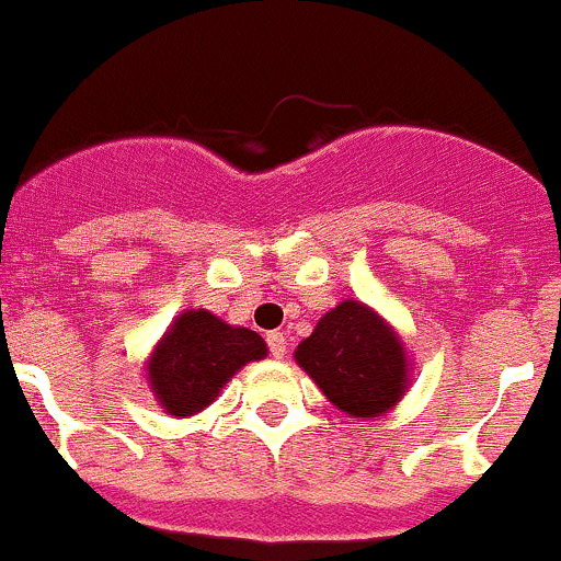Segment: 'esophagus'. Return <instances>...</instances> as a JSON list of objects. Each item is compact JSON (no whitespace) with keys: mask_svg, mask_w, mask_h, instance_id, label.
<instances>
[{"mask_svg":"<svg viewBox=\"0 0 561 561\" xmlns=\"http://www.w3.org/2000/svg\"><path fill=\"white\" fill-rule=\"evenodd\" d=\"M267 344H270V352H273V357H280L286 355V350H288V339H286V333L283 331H270L267 333Z\"/></svg>","mask_w":561,"mask_h":561,"instance_id":"esophagus-1","label":"esophagus"}]
</instances>
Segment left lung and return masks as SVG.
Returning <instances> with one entry per match:
<instances>
[{
  "label": "left lung",
  "mask_w": 561,
  "mask_h": 561,
  "mask_svg": "<svg viewBox=\"0 0 561 561\" xmlns=\"http://www.w3.org/2000/svg\"><path fill=\"white\" fill-rule=\"evenodd\" d=\"M294 360L352 419H379L411 389V360L398 329L357 299L325 312L294 350Z\"/></svg>",
  "instance_id": "obj_1"
}]
</instances>
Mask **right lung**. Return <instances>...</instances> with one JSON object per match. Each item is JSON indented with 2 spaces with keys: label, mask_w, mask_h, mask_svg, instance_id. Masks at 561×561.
Instances as JSON below:
<instances>
[{
  "label": "right lung",
  "mask_w": 561,
  "mask_h": 561,
  "mask_svg": "<svg viewBox=\"0 0 561 561\" xmlns=\"http://www.w3.org/2000/svg\"><path fill=\"white\" fill-rule=\"evenodd\" d=\"M267 357L256 331L230 325L209 310H185L172 320L145 360V381L172 419L209 408L243 365Z\"/></svg>",
  "instance_id": "add662e5"
}]
</instances>
